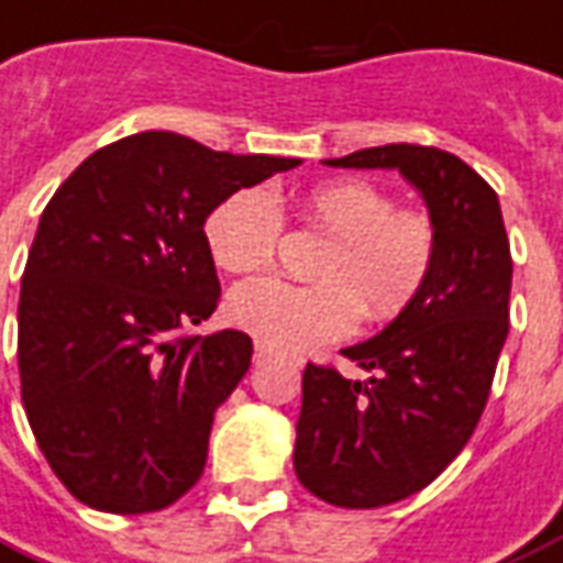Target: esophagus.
I'll return each mask as SVG.
<instances>
[{
    "mask_svg": "<svg viewBox=\"0 0 563 563\" xmlns=\"http://www.w3.org/2000/svg\"><path fill=\"white\" fill-rule=\"evenodd\" d=\"M269 356H273V346H266L264 341H255V362H264Z\"/></svg>",
    "mask_w": 563,
    "mask_h": 563,
    "instance_id": "1",
    "label": "esophagus"
}]
</instances>
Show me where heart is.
Returning <instances> with one entry per match:
<instances>
[{"label":"heart","mask_w":563,"mask_h":563,"mask_svg":"<svg viewBox=\"0 0 563 563\" xmlns=\"http://www.w3.org/2000/svg\"><path fill=\"white\" fill-rule=\"evenodd\" d=\"M306 225L332 236L320 285L255 278L228 297V320L276 350H306L353 332L362 311L388 323L416 306L439 257L437 222L424 210H397L377 184L341 177L308 189ZM210 255L228 273H257L278 249L282 213L249 186L219 201L205 222Z\"/></svg>","instance_id":"obj_1"}]
</instances>
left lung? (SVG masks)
<instances>
[{
    "mask_svg": "<svg viewBox=\"0 0 563 563\" xmlns=\"http://www.w3.org/2000/svg\"><path fill=\"white\" fill-rule=\"evenodd\" d=\"M335 168H397L437 222V269L379 335L341 350L367 379L308 362L297 421L299 484L367 510L424 489L475 433L510 317V243L493 186L460 156L424 145L365 147Z\"/></svg>",
    "mask_w": 563,
    "mask_h": 563,
    "instance_id": "obj_1",
    "label": "left lung"
}]
</instances>
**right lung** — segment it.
<instances>
[{"label": "right lung", "mask_w": 563, "mask_h": 563, "mask_svg": "<svg viewBox=\"0 0 563 563\" xmlns=\"http://www.w3.org/2000/svg\"><path fill=\"white\" fill-rule=\"evenodd\" d=\"M299 163L147 130L95 151L49 198L16 362L37 445L82 505L151 514L196 487L213 412L252 365L246 332L189 335L219 306L205 222Z\"/></svg>", "instance_id": "obj_1"}]
</instances>
